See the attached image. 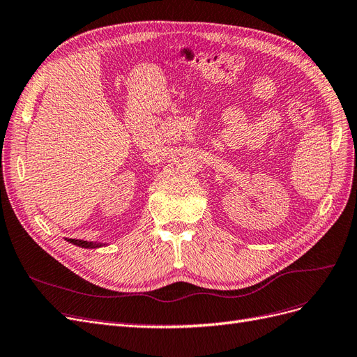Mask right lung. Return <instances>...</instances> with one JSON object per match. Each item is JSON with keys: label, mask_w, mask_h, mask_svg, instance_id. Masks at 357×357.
I'll list each match as a JSON object with an SVG mask.
<instances>
[{"label": "right lung", "mask_w": 357, "mask_h": 357, "mask_svg": "<svg viewBox=\"0 0 357 357\" xmlns=\"http://www.w3.org/2000/svg\"><path fill=\"white\" fill-rule=\"evenodd\" d=\"M67 241H70L71 244L79 245V247H83V248H96V247L102 245V243H92V241H83V240H74V238H68Z\"/></svg>", "instance_id": "obj_1"}]
</instances>
